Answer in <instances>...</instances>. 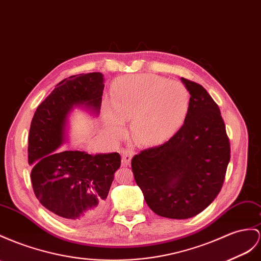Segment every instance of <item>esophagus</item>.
<instances>
[{"mask_svg": "<svg viewBox=\"0 0 261 261\" xmlns=\"http://www.w3.org/2000/svg\"><path fill=\"white\" fill-rule=\"evenodd\" d=\"M121 156H122V164L123 165H129L131 162V159L133 156V152L128 149H122L121 150Z\"/></svg>", "mask_w": 261, "mask_h": 261, "instance_id": "1", "label": "esophagus"}]
</instances>
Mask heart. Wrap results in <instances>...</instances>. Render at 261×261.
I'll return each mask as SVG.
<instances>
[{
	"label": "heart",
	"instance_id": "b5f03b06",
	"mask_svg": "<svg viewBox=\"0 0 261 261\" xmlns=\"http://www.w3.org/2000/svg\"><path fill=\"white\" fill-rule=\"evenodd\" d=\"M190 110V92L178 82L153 73L123 76L112 83L110 103L102 115L110 136L123 135L131 118L132 136L139 143L155 144L181 128Z\"/></svg>",
	"mask_w": 261,
	"mask_h": 261
}]
</instances>
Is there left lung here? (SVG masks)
<instances>
[{"instance_id": "1", "label": "left lung", "mask_w": 261, "mask_h": 261, "mask_svg": "<svg viewBox=\"0 0 261 261\" xmlns=\"http://www.w3.org/2000/svg\"><path fill=\"white\" fill-rule=\"evenodd\" d=\"M190 92L184 124L165 143L131 161L136 183L156 215L186 219L203 212L222 190L230 144L217 103L203 86L181 78Z\"/></svg>"}]
</instances>
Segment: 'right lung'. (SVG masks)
Listing matches in <instances>:
<instances>
[{
	"label": "right lung",
	"mask_w": 261,
	"mask_h": 261,
	"mask_svg": "<svg viewBox=\"0 0 261 261\" xmlns=\"http://www.w3.org/2000/svg\"><path fill=\"white\" fill-rule=\"evenodd\" d=\"M103 88L101 72L70 76L56 85L32 119L28 152L33 190L45 208L69 223H90L101 217L121 164L117 152L92 155L58 150L66 141L69 113L83 107L98 115Z\"/></svg>",
	"instance_id": "obj_1"
}]
</instances>
